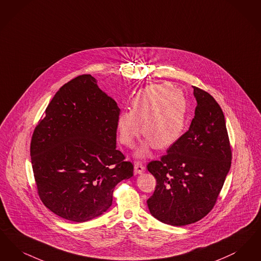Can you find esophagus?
<instances>
[{
    "label": "esophagus",
    "mask_w": 261,
    "mask_h": 261,
    "mask_svg": "<svg viewBox=\"0 0 261 261\" xmlns=\"http://www.w3.org/2000/svg\"><path fill=\"white\" fill-rule=\"evenodd\" d=\"M135 171H136V173L142 174L145 171V167L141 163L137 162V163H136V165H135Z\"/></svg>",
    "instance_id": "1"
}]
</instances>
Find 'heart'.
<instances>
[{
    "label": "heart",
    "instance_id": "b5f03b06",
    "mask_svg": "<svg viewBox=\"0 0 261 261\" xmlns=\"http://www.w3.org/2000/svg\"><path fill=\"white\" fill-rule=\"evenodd\" d=\"M132 109L118 115L116 127L122 144L132 147L140 133L145 140L136 156L145 158L150 148L166 149L181 137L187 120L188 101L183 91L170 84L152 85L133 97Z\"/></svg>",
    "mask_w": 261,
    "mask_h": 261
}]
</instances>
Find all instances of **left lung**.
<instances>
[{
    "mask_svg": "<svg viewBox=\"0 0 261 261\" xmlns=\"http://www.w3.org/2000/svg\"><path fill=\"white\" fill-rule=\"evenodd\" d=\"M193 89L197 106L189 129L147 166L157 180L147 200L150 214L172 226L194 223L212 211L231 167L223 112L210 93Z\"/></svg>",
    "mask_w": 261,
    "mask_h": 261,
    "instance_id": "8db88e82",
    "label": "left lung"
}]
</instances>
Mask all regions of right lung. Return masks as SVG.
I'll list each match as a JSON object with an SVG mask.
<instances>
[{"instance_id": "right-lung-1", "label": "right lung", "mask_w": 261, "mask_h": 261, "mask_svg": "<svg viewBox=\"0 0 261 261\" xmlns=\"http://www.w3.org/2000/svg\"><path fill=\"white\" fill-rule=\"evenodd\" d=\"M120 109L91 75L57 91L36 126L30 155L39 196L64 219L86 222L111 206L119 182L134 166L116 149Z\"/></svg>"}]
</instances>
